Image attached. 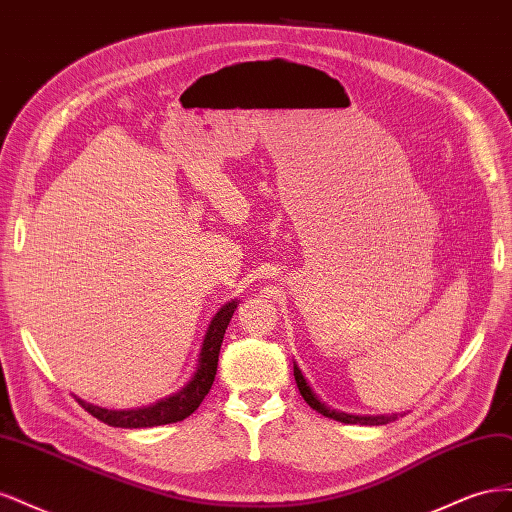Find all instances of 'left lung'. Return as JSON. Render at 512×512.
Returning a JSON list of instances; mask_svg holds the SVG:
<instances>
[{
  "instance_id": "8db88e82",
  "label": "left lung",
  "mask_w": 512,
  "mask_h": 512,
  "mask_svg": "<svg viewBox=\"0 0 512 512\" xmlns=\"http://www.w3.org/2000/svg\"><path fill=\"white\" fill-rule=\"evenodd\" d=\"M294 380H297V386L299 391L303 395V399L307 401L309 406H312L316 412H320L322 416H329L333 418V421H339V423H348V425H386L391 423L397 418V414H391V416H356V414H346V412H339V410H331L329 406H324L322 401L316 397V393L312 391V386L307 384L305 376L301 374V369L297 367V363H294Z\"/></svg>"
}]
</instances>
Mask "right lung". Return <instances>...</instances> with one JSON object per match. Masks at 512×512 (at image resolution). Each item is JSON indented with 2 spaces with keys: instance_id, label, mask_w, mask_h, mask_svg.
Returning a JSON list of instances; mask_svg holds the SVG:
<instances>
[{
  "instance_id": "obj_1",
  "label": "right lung",
  "mask_w": 512,
  "mask_h": 512,
  "mask_svg": "<svg viewBox=\"0 0 512 512\" xmlns=\"http://www.w3.org/2000/svg\"><path fill=\"white\" fill-rule=\"evenodd\" d=\"M237 301L226 303L218 314L213 316L207 335L203 339V348H200L198 356V367L194 371L192 380L183 386L181 391L168 395L166 399L156 401L151 406H143L136 410H108L94 404H87V401L79 399V404L91 414L96 416L98 421L111 425V427H123V429H138V427H158L177 423L188 418L198 406L200 401L205 399L209 393L211 384L215 380V371H218V359H220V348L224 342V333L228 329V322L235 314Z\"/></svg>"
}]
</instances>
